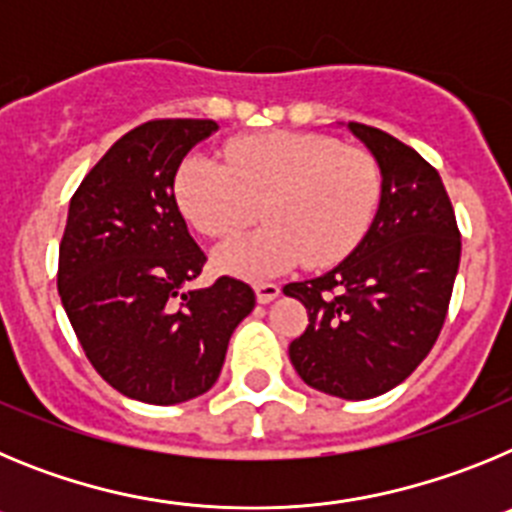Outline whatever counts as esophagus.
<instances>
[{"mask_svg":"<svg viewBox=\"0 0 512 512\" xmlns=\"http://www.w3.org/2000/svg\"><path fill=\"white\" fill-rule=\"evenodd\" d=\"M253 292H256V300H259V305H269V302L277 300L282 289H279L277 284L261 282V284H256V287H253Z\"/></svg>","mask_w":512,"mask_h":512,"instance_id":"esophagus-1","label":"esophagus"}]
</instances>
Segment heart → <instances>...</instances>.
Returning a JSON list of instances; mask_svg holds the SVG:
<instances>
[{
    "label": "heart",
    "mask_w": 512,
    "mask_h": 512,
    "mask_svg": "<svg viewBox=\"0 0 512 512\" xmlns=\"http://www.w3.org/2000/svg\"><path fill=\"white\" fill-rule=\"evenodd\" d=\"M174 200L187 223L215 241L241 233L259 207L266 228L220 246L212 261L233 277L266 279L300 261L325 269L346 259L377 217L382 171L364 148L277 130L230 140L225 164L184 156Z\"/></svg>",
    "instance_id": "1"
}]
</instances>
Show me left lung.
<instances>
[{
  "label": "left lung",
  "mask_w": 512,
  "mask_h": 512,
  "mask_svg": "<svg viewBox=\"0 0 512 512\" xmlns=\"http://www.w3.org/2000/svg\"><path fill=\"white\" fill-rule=\"evenodd\" d=\"M382 171V202L364 241L323 277L284 295L307 307L289 359L312 390L341 400L384 395L428 356L449 310L461 235L441 176L420 153L348 122Z\"/></svg>",
  "instance_id": "left-lung-1"
}]
</instances>
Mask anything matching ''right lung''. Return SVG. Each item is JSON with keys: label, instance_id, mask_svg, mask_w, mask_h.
Instances as JSON below:
<instances>
[{"label": "right lung", "instance_id": "right-lung-1", "mask_svg": "<svg viewBox=\"0 0 512 512\" xmlns=\"http://www.w3.org/2000/svg\"><path fill=\"white\" fill-rule=\"evenodd\" d=\"M215 130L212 120L143 122L99 158L69 205L58 251L63 310L99 377L148 405L205 395L256 305L233 277L184 289L207 259L174 200V176Z\"/></svg>", "mask_w": 512, "mask_h": 512}]
</instances>
